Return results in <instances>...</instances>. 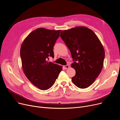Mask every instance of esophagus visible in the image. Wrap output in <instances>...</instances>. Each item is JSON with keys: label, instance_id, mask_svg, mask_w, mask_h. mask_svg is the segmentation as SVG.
<instances>
[{"label": "esophagus", "instance_id": "obj_1", "mask_svg": "<svg viewBox=\"0 0 120 120\" xmlns=\"http://www.w3.org/2000/svg\"><path fill=\"white\" fill-rule=\"evenodd\" d=\"M63 67H64V68L65 69H68V68H70V66H69L68 65H67L66 66H64Z\"/></svg>", "mask_w": 120, "mask_h": 120}]
</instances>
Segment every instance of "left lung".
Returning a JSON list of instances; mask_svg holds the SVG:
<instances>
[{
    "instance_id": "obj_1",
    "label": "left lung",
    "mask_w": 120,
    "mask_h": 120,
    "mask_svg": "<svg viewBox=\"0 0 120 120\" xmlns=\"http://www.w3.org/2000/svg\"><path fill=\"white\" fill-rule=\"evenodd\" d=\"M60 36L70 49L76 71L72 83L80 89H86L95 81L101 71L105 50L96 34L84 26L61 30Z\"/></svg>"
}]
</instances>
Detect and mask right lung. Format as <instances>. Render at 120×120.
I'll return each mask as SVG.
<instances>
[{"label": "right lung", "mask_w": 120, "mask_h": 120, "mask_svg": "<svg viewBox=\"0 0 120 120\" xmlns=\"http://www.w3.org/2000/svg\"><path fill=\"white\" fill-rule=\"evenodd\" d=\"M60 30L36 29L27 36L20 48L23 71L27 78L38 89L45 90L54 84L62 67L47 61L54 57L53 48Z\"/></svg>", "instance_id": "right-lung-1"}]
</instances>
